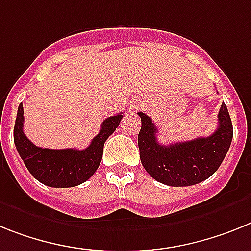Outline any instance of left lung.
I'll use <instances>...</instances> for the list:
<instances>
[{
	"mask_svg": "<svg viewBox=\"0 0 251 251\" xmlns=\"http://www.w3.org/2000/svg\"><path fill=\"white\" fill-rule=\"evenodd\" d=\"M138 136L141 164L158 182L172 187L193 186L210 178L219 169L232 140V124L225 103L219 111L217 130L208 138L162 145L156 126L148 115L139 112Z\"/></svg>",
	"mask_w": 251,
	"mask_h": 251,
	"instance_id": "1",
	"label": "left lung"
}]
</instances>
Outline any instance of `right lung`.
<instances>
[{"mask_svg": "<svg viewBox=\"0 0 251 251\" xmlns=\"http://www.w3.org/2000/svg\"><path fill=\"white\" fill-rule=\"evenodd\" d=\"M123 113L103 121L101 130L89 147L78 149H47L36 147L24 132V107L20 103L14 128V141L26 168L35 179L54 188H68L82 184L92 177L103 154L104 141L119 126Z\"/></svg>", "mask_w": 251, "mask_h": 251, "instance_id": "obj_1", "label": "right lung"}]
</instances>
